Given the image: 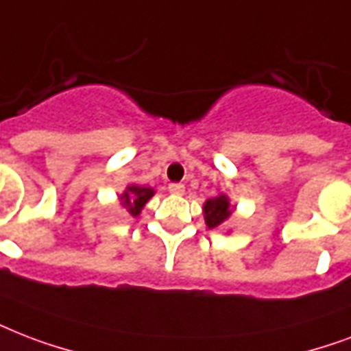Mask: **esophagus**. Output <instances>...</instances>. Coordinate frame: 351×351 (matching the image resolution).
<instances>
[{
  "instance_id": "esophagus-1",
  "label": "esophagus",
  "mask_w": 351,
  "mask_h": 351,
  "mask_svg": "<svg viewBox=\"0 0 351 351\" xmlns=\"http://www.w3.org/2000/svg\"><path fill=\"white\" fill-rule=\"evenodd\" d=\"M169 191L173 195H184V191H186V186H184V184H171Z\"/></svg>"
}]
</instances>
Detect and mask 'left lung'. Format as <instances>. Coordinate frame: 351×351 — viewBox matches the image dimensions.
I'll return each mask as SVG.
<instances>
[{
    "label": "left lung",
    "mask_w": 351,
    "mask_h": 351,
    "mask_svg": "<svg viewBox=\"0 0 351 351\" xmlns=\"http://www.w3.org/2000/svg\"><path fill=\"white\" fill-rule=\"evenodd\" d=\"M235 206L230 204V199L226 193H219L204 202L202 211H204V221L208 228H219L223 226L234 213Z\"/></svg>",
    "instance_id": "8db88e82"
}]
</instances>
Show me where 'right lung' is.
<instances>
[{
  "label": "right lung",
  "instance_id": "right-lung-1",
  "mask_svg": "<svg viewBox=\"0 0 351 351\" xmlns=\"http://www.w3.org/2000/svg\"><path fill=\"white\" fill-rule=\"evenodd\" d=\"M154 189L147 186H138V184H130V186L125 187V191L119 195V204L128 215L132 217H138L143 210V206L149 202V200L154 197Z\"/></svg>",
  "mask_w": 351,
  "mask_h": 351
}]
</instances>
